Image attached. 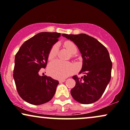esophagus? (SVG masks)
Returning a JSON list of instances; mask_svg holds the SVG:
<instances>
[{
  "instance_id": "esophagus-1",
  "label": "esophagus",
  "mask_w": 130,
  "mask_h": 130,
  "mask_svg": "<svg viewBox=\"0 0 130 130\" xmlns=\"http://www.w3.org/2000/svg\"><path fill=\"white\" fill-rule=\"evenodd\" d=\"M66 81V79H61L59 80V83H62V82H64Z\"/></svg>"
}]
</instances>
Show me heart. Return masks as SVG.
I'll use <instances>...</instances> for the list:
<instances>
[{"mask_svg": "<svg viewBox=\"0 0 130 130\" xmlns=\"http://www.w3.org/2000/svg\"><path fill=\"white\" fill-rule=\"evenodd\" d=\"M64 46L71 54H75L77 52V46L75 43L70 40H67L64 43ZM58 45H53L50 50L48 54V59L51 61L57 56ZM75 67L71 62H62L59 60H55L50 63L48 68L50 75L54 78L61 79L69 76L75 72Z\"/></svg>", "mask_w": 130, "mask_h": 130, "instance_id": "obj_1", "label": "heart"}]
</instances>
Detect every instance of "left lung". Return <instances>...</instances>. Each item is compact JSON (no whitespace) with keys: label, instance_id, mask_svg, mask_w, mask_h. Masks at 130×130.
<instances>
[{"label":"left lung","instance_id":"left-lung-1","mask_svg":"<svg viewBox=\"0 0 130 130\" xmlns=\"http://www.w3.org/2000/svg\"><path fill=\"white\" fill-rule=\"evenodd\" d=\"M75 43L83 59L79 78L72 77L76 84L71 91L73 98L88 104L100 100L111 78L112 63L107 48L98 40L85 34L62 35Z\"/></svg>","mask_w":130,"mask_h":130}]
</instances>
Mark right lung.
I'll use <instances>...</instances> for the list:
<instances>
[{"instance_id": "add662e5", "label": "right lung", "mask_w": 130, "mask_h": 130, "mask_svg": "<svg viewBox=\"0 0 130 130\" xmlns=\"http://www.w3.org/2000/svg\"><path fill=\"white\" fill-rule=\"evenodd\" d=\"M61 34L43 32L23 43L15 55L13 78L20 97L34 105L47 103L53 98L59 82L39 71L45 68L51 47Z\"/></svg>"}]
</instances>
